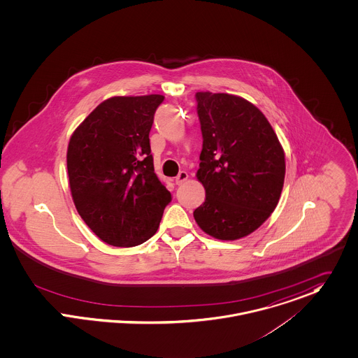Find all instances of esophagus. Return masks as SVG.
I'll return each mask as SVG.
<instances>
[{
    "instance_id": "obj_1",
    "label": "esophagus",
    "mask_w": 358,
    "mask_h": 358,
    "mask_svg": "<svg viewBox=\"0 0 358 358\" xmlns=\"http://www.w3.org/2000/svg\"><path fill=\"white\" fill-rule=\"evenodd\" d=\"M187 180H188V173L187 171H180L178 176L174 178V182H176V185H181Z\"/></svg>"
}]
</instances>
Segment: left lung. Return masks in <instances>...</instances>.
Masks as SVG:
<instances>
[{
  "label": "left lung",
  "instance_id": "8db88e82",
  "mask_svg": "<svg viewBox=\"0 0 358 358\" xmlns=\"http://www.w3.org/2000/svg\"><path fill=\"white\" fill-rule=\"evenodd\" d=\"M203 148L196 173L206 200L194 211L203 232L244 238L273 213L285 176L284 151L265 115L228 93L198 92Z\"/></svg>",
  "mask_w": 358,
  "mask_h": 358
}]
</instances>
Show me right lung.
<instances>
[{
  "label": "right lung",
  "mask_w": 358,
  "mask_h": 358,
  "mask_svg": "<svg viewBox=\"0 0 358 358\" xmlns=\"http://www.w3.org/2000/svg\"><path fill=\"white\" fill-rule=\"evenodd\" d=\"M162 94L117 96L99 104L73 133L67 171L85 224L107 244L152 238L171 201L154 170L150 131Z\"/></svg>",
  "instance_id": "add662e5"
}]
</instances>
